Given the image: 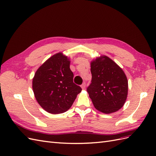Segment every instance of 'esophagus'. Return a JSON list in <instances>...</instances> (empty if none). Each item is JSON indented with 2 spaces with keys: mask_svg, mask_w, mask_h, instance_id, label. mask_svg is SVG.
Instances as JSON below:
<instances>
[{
  "mask_svg": "<svg viewBox=\"0 0 156 156\" xmlns=\"http://www.w3.org/2000/svg\"><path fill=\"white\" fill-rule=\"evenodd\" d=\"M85 87H86V83H83L82 84V85H81L82 89H84V88H85Z\"/></svg>",
  "mask_w": 156,
  "mask_h": 156,
  "instance_id": "1",
  "label": "esophagus"
}]
</instances>
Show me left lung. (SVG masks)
<instances>
[{
  "instance_id": "8db88e82",
  "label": "left lung",
  "mask_w": 156,
  "mask_h": 156,
  "mask_svg": "<svg viewBox=\"0 0 156 156\" xmlns=\"http://www.w3.org/2000/svg\"><path fill=\"white\" fill-rule=\"evenodd\" d=\"M91 84L89 97L96 109L105 114L124 106L128 92V81L122 69L112 59L101 55L91 61Z\"/></svg>"
}]
</instances>
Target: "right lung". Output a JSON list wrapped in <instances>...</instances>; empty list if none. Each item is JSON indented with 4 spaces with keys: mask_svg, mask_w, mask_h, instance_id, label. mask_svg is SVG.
<instances>
[{
    "mask_svg": "<svg viewBox=\"0 0 156 156\" xmlns=\"http://www.w3.org/2000/svg\"><path fill=\"white\" fill-rule=\"evenodd\" d=\"M70 60L62 53L53 55L39 67L32 79L36 101L51 114H60L72 107L82 89L73 81Z\"/></svg>",
    "mask_w": 156,
    "mask_h": 156,
    "instance_id": "add662e5",
    "label": "right lung"
}]
</instances>
